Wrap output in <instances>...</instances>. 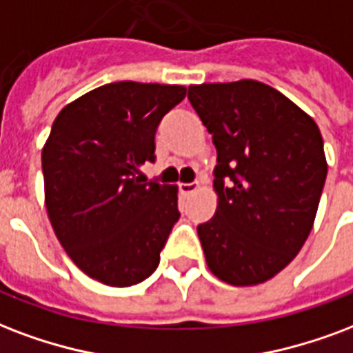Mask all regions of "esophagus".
Returning <instances> with one entry per match:
<instances>
[{
	"label": "esophagus",
	"mask_w": 353,
	"mask_h": 353,
	"mask_svg": "<svg viewBox=\"0 0 353 353\" xmlns=\"http://www.w3.org/2000/svg\"><path fill=\"white\" fill-rule=\"evenodd\" d=\"M194 190H198V183H181L179 185V192L181 194H192Z\"/></svg>",
	"instance_id": "esophagus-1"
}]
</instances>
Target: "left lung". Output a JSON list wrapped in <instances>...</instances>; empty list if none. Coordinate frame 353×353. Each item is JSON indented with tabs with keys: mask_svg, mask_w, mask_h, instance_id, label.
Returning a JSON list of instances; mask_svg holds the SVG:
<instances>
[{
	"mask_svg": "<svg viewBox=\"0 0 353 353\" xmlns=\"http://www.w3.org/2000/svg\"><path fill=\"white\" fill-rule=\"evenodd\" d=\"M216 148L219 207L198 236L211 272L257 285L281 272L313 228L327 165L319 125L254 79L188 87Z\"/></svg>",
	"mask_w": 353,
	"mask_h": 353,
	"instance_id": "obj_1",
	"label": "left lung"
}]
</instances>
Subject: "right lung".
Segmentation results:
<instances>
[{"mask_svg": "<svg viewBox=\"0 0 353 353\" xmlns=\"http://www.w3.org/2000/svg\"><path fill=\"white\" fill-rule=\"evenodd\" d=\"M179 85L118 81L66 105L42 150L46 209L70 259L90 278L131 287L150 278L179 220L177 190L141 176L155 163L161 120Z\"/></svg>", "mask_w": 353, "mask_h": 353, "instance_id": "1", "label": "right lung"}]
</instances>
